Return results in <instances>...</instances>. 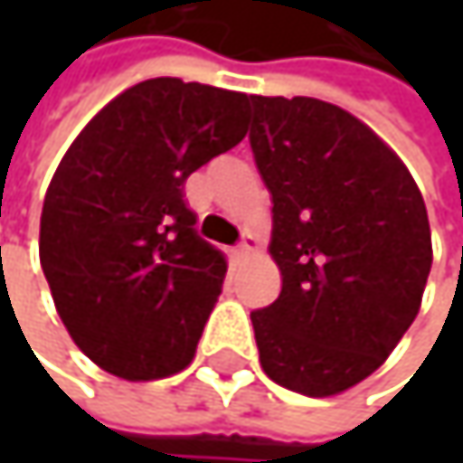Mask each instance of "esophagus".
Masks as SVG:
<instances>
[{"mask_svg":"<svg viewBox=\"0 0 463 463\" xmlns=\"http://www.w3.org/2000/svg\"><path fill=\"white\" fill-rule=\"evenodd\" d=\"M254 243H257V238L246 232V235L241 238V243L235 246V257H238V260H243V257H249V254H251V249H254Z\"/></svg>","mask_w":463,"mask_h":463,"instance_id":"esophagus-1","label":"esophagus"}]
</instances>
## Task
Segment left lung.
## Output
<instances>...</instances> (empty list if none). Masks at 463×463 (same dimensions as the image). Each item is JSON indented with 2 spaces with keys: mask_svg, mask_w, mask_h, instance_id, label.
I'll use <instances>...</instances> for the list:
<instances>
[{
  "mask_svg": "<svg viewBox=\"0 0 463 463\" xmlns=\"http://www.w3.org/2000/svg\"><path fill=\"white\" fill-rule=\"evenodd\" d=\"M249 144L273 201L281 295L251 311L260 364L306 397L375 373L416 319L429 217L405 163L362 120L308 96H251Z\"/></svg>",
  "mask_w": 463,
  "mask_h": 463,
  "instance_id": "obj_1",
  "label": "left lung"
}]
</instances>
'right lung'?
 Segmentation results:
<instances>
[{
	"label": "right lung",
	"instance_id": "right-lung-1",
	"mask_svg": "<svg viewBox=\"0 0 463 463\" xmlns=\"http://www.w3.org/2000/svg\"><path fill=\"white\" fill-rule=\"evenodd\" d=\"M246 93L155 77L85 128L47 187L40 262L71 340L101 370L155 381L190 364L225 254L195 231L184 179L246 137Z\"/></svg>",
	"mask_w": 463,
	"mask_h": 463
}]
</instances>
